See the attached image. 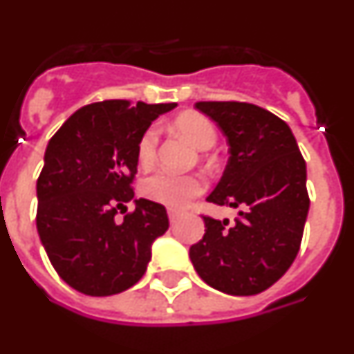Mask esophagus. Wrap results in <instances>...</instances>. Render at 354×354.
<instances>
[{"mask_svg": "<svg viewBox=\"0 0 354 354\" xmlns=\"http://www.w3.org/2000/svg\"><path fill=\"white\" fill-rule=\"evenodd\" d=\"M168 218H170L171 223H175V221H177L180 218V211H179V209H168Z\"/></svg>", "mask_w": 354, "mask_h": 354, "instance_id": "34e87169", "label": "esophagus"}]
</instances>
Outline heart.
<instances>
[{
  "label": "heart",
  "mask_w": 354,
  "mask_h": 354,
  "mask_svg": "<svg viewBox=\"0 0 354 354\" xmlns=\"http://www.w3.org/2000/svg\"><path fill=\"white\" fill-rule=\"evenodd\" d=\"M175 127L186 136L196 149L207 150L214 147L218 140L216 127L207 117L198 113H184L175 120ZM159 127L150 126L143 131L138 142V161L142 167H150L158 158ZM204 180L196 175H177L167 170H159L149 175L142 183V193L152 202L167 205L170 209H180L193 198L202 195Z\"/></svg>",
  "instance_id": "1"
}]
</instances>
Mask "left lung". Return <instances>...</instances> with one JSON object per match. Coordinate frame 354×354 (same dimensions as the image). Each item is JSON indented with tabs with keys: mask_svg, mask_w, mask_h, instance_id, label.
I'll use <instances>...</instances> for the list:
<instances>
[{
	"mask_svg": "<svg viewBox=\"0 0 354 354\" xmlns=\"http://www.w3.org/2000/svg\"><path fill=\"white\" fill-rule=\"evenodd\" d=\"M227 136L223 177L207 196L216 205L239 207V218L204 216V237L189 259L207 286L253 296L286 274L301 245L310 207L306 165L292 131L282 118L237 101L196 102Z\"/></svg>",
	"mask_w": 354,
	"mask_h": 354,
	"instance_id": "8db88e82",
	"label": "left lung"
}]
</instances>
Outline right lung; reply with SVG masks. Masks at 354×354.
Here are the masks:
<instances>
[{
	"label": "right lung",
	"mask_w": 354,
	"mask_h": 354,
	"mask_svg": "<svg viewBox=\"0 0 354 354\" xmlns=\"http://www.w3.org/2000/svg\"><path fill=\"white\" fill-rule=\"evenodd\" d=\"M170 104H86L49 140L37 180V230L56 273L86 296H111L145 274L150 246L168 230L165 205L134 200L138 142ZM122 212V211H120Z\"/></svg>",
	"instance_id": "right-lung-1"
}]
</instances>
